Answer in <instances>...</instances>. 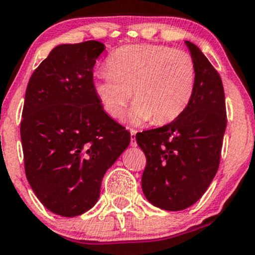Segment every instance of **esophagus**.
Wrapping results in <instances>:
<instances>
[{
    "mask_svg": "<svg viewBox=\"0 0 255 255\" xmlns=\"http://www.w3.org/2000/svg\"><path fill=\"white\" fill-rule=\"evenodd\" d=\"M136 132H137V131L133 130V128H130V136H131L130 145L132 146V147L137 146V142H136Z\"/></svg>",
    "mask_w": 255,
    "mask_h": 255,
    "instance_id": "1",
    "label": "esophagus"
}]
</instances>
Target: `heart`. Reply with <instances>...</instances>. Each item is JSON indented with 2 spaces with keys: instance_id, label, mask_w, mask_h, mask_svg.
<instances>
[{
  "instance_id": "obj_1",
  "label": "heart",
  "mask_w": 255,
  "mask_h": 255,
  "mask_svg": "<svg viewBox=\"0 0 255 255\" xmlns=\"http://www.w3.org/2000/svg\"><path fill=\"white\" fill-rule=\"evenodd\" d=\"M108 71L94 75V92L112 118L124 113L131 98L133 124L173 122L188 108L195 89L196 69L188 52L164 45H128L113 51Z\"/></svg>"
}]
</instances>
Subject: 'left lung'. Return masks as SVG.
<instances>
[{"label":"left lung","instance_id":"1","mask_svg":"<svg viewBox=\"0 0 255 255\" xmlns=\"http://www.w3.org/2000/svg\"><path fill=\"white\" fill-rule=\"evenodd\" d=\"M196 69L195 89L179 118L136 133L145 152L142 191L152 205L180 211L194 205L216 175L226 124L221 77L201 50L185 40Z\"/></svg>","mask_w":255,"mask_h":255}]
</instances>
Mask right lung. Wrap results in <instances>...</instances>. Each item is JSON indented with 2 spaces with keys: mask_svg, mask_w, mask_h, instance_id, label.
<instances>
[{
  "mask_svg": "<svg viewBox=\"0 0 255 255\" xmlns=\"http://www.w3.org/2000/svg\"><path fill=\"white\" fill-rule=\"evenodd\" d=\"M96 40L61 44L33 72L20 123L27 179L46 209L75 217L99 199L102 179L130 143V132L104 112L93 67Z\"/></svg>",
  "mask_w": 255,
  "mask_h": 255,
  "instance_id": "add662e5",
  "label": "right lung"
}]
</instances>
